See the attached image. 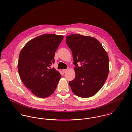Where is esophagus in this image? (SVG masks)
I'll return each instance as SVG.
<instances>
[{
    "label": "esophagus",
    "mask_w": 132,
    "mask_h": 132,
    "mask_svg": "<svg viewBox=\"0 0 132 132\" xmlns=\"http://www.w3.org/2000/svg\"><path fill=\"white\" fill-rule=\"evenodd\" d=\"M67 70H65V69L62 70V72H63V73H65L67 72Z\"/></svg>",
    "instance_id": "34e87169"
}]
</instances>
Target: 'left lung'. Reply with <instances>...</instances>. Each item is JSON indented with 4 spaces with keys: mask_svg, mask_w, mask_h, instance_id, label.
Segmentation results:
<instances>
[{
    "mask_svg": "<svg viewBox=\"0 0 132 132\" xmlns=\"http://www.w3.org/2000/svg\"><path fill=\"white\" fill-rule=\"evenodd\" d=\"M65 41L76 66L75 78L69 81V85L76 95L91 97L101 89L108 77V54L100 42L92 37L71 35L66 37Z\"/></svg>",
    "mask_w": 132,
    "mask_h": 132,
    "instance_id": "obj_1",
    "label": "left lung"
}]
</instances>
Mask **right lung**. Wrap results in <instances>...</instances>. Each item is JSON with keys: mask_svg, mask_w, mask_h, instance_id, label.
Wrapping results in <instances>:
<instances>
[{"mask_svg": "<svg viewBox=\"0 0 132 132\" xmlns=\"http://www.w3.org/2000/svg\"><path fill=\"white\" fill-rule=\"evenodd\" d=\"M63 38L60 35L45 34L29 40L19 54L18 70L23 84L38 97L53 94L61 75L50 66Z\"/></svg>", "mask_w": 132, "mask_h": 132, "instance_id": "1", "label": "right lung"}]
</instances>
